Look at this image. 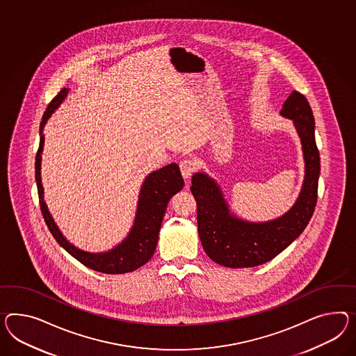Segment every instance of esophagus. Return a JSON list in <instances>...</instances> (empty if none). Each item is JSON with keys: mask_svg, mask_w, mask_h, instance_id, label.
Listing matches in <instances>:
<instances>
[{"mask_svg": "<svg viewBox=\"0 0 356 356\" xmlns=\"http://www.w3.org/2000/svg\"><path fill=\"white\" fill-rule=\"evenodd\" d=\"M179 168H181L183 178L188 179L196 169V163L192 159H183L182 161L179 163Z\"/></svg>", "mask_w": 356, "mask_h": 356, "instance_id": "esophagus-1", "label": "esophagus"}]
</instances>
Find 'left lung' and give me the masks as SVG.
Instances as JSON below:
<instances>
[{"mask_svg": "<svg viewBox=\"0 0 356 356\" xmlns=\"http://www.w3.org/2000/svg\"><path fill=\"white\" fill-rule=\"evenodd\" d=\"M280 115L292 120L302 145L305 177L292 208L277 218L252 222L229 209L216 179L204 172L192 175L191 192L197 204L201 244L211 261L231 267H254L271 261L301 235L310 220L316 200L320 157L315 142V120L301 92H292Z\"/></svg>", "mask_w": 356, "mask_h": 356, "instance_id": "8db88e82", "label": "left lung"}]
</instances>
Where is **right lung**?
<instances>
[{
  "label": "right lung",
  "instance_id": "1",
  "mask_svg": "<svg viewBox=\"0 0 356 356\" xmlns=\"http://www.w3.org/2000/svg\"><path fill=\"white\" fill-rule=\"evenodd\" d=\"M68 92L70 89L64 88L54 99L50 102L40 125V147L36 155V182L42 216L58 244L83 266L103 274L131 273L140 266L146 264L155 253L159 232L168 202L177 192L181 191L184 186L182 174L179 170V166L173 163L147 175L139 191L134 223L127 237L118 245L113 246L110 250L99 253L86 252L73 245L72 243H70L64 237L62 231L56 226L54 218L51 217L44 200V187L41 183V155L45 143V136L42 131L47 120L50 119V116L63 103L68 95Z\"/></svg>",
  "mask_w": 356,
  "mask_h": 356
}]
</instances>
